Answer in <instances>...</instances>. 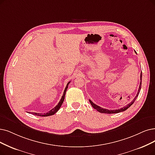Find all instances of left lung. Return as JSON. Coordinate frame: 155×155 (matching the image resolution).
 <instances>
[{
	"label": "left lung",
	"mask_w": 155,
	"mask_h": 155,
	"mask_svg": "<svg viewBox=\"0 0 155 155\" xmlns=\"http://www.w3.org/2000/svg\"><path fill=\"white\" fill-rule=\"evenodd\" d=\"M136 53V52H135ZM140 85H139V90H138V92L137 94V95H136L135 97V98H134V100L130 102L128 104H127V106H125V107H123L121 109H115V110H109V109H104L100 106H97V105L95 104L94 102H93L91 100H89L91 105L92 106V107H94L95 109H96L97 111H98L99 113H107V114H114V113H120V112H123V111H125L128 108H129L132 105L134 104V102H135V101L136 100V98H137L139 94V92H140V90L141 89V84H142V71H141V73H140Z\"/></svg>",
	"instance_id": "left-lung-1"
}]
</instances>
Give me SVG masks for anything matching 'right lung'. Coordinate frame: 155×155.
<instances>
[{
  "mask_svg": "<svg viewBox=\"0 0 155 155\" xmlns=\"http://www.w3.org/2000/svg\"><path fill=\"white\" fill-rule=\"evenodd\" d=\"M69 83H70V82H69V83H67V86H66V87H65V90H64V94H63L62 97H61V99H60V102H58V105H57V106H55L54 108H53L51 110H49V112H48L47 113H44V114H42V113H30V112L29 113H31V114L36 115V116H51V115L54 114L56 113L57 112V111L59 110V109L60 108L61 106V105H62V104H63V102H64V101L65 93H66V91H67V88H68V85L69 84Z\"/></svg>",
  "mask_w": 155,
  "mask_h": 155,
  "instance_id": "right-lung-1",
  "label": "right lung"
}]
</instances>
